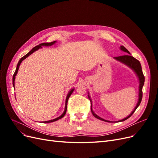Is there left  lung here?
Segmentation results:
<instances>
[{
	"instance_id": "left-lung-1",
	"label": "left lung",
	"mask_w": 158,
	"mask_h": 158,
	"mask_svg": "<svg viewBox=\"0 0 158 158\" xmlns=\"http://www.w3.org/2000/svg\"><path fill=\"white\" fill-rule=\"evenodd\" d=\"M121 49L123 51L127 52V53L128 54H131L129 51L125 48L124 46H121ZM114 59L122 62V63L126 64L127 65H128V66H130V67L133 69L135 71V73H136L137 76H138V78H139L140 80V85H139V99H138V102L136 105V106L135 107V109H134V111L131 113L130 115H128L127 117L123 118V120H121L119 121H124L128 119L129 117H131L132 116V114L135 113V111H136V109L138 108V107L140 106V104L141 103L142 101V87L143 85L144 84V80H145V78H144V74L142 73V66L140 64V61L137 60L136 59H135V57H133L132 56H131L130 55H123V56H116L114 57ZM90 100V102H91V111H92V113L93 114V115L98 119H100V120L103 121H106V122H111V121H106V120H104L103 118L99 117V116H98L97 114H95L94 111H92V102H91V99Z\"/></svg>"
}]
</instances>
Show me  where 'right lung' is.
Here are the masks:
<instances>
[{"instance_id": "right-lung-1", "label": "right lung", "mask_w": 158, "mask_h": 158, "mask_svg": "<svg viewBox=\"0 0 158 158\" xmlns=\"http://www.w3.org/2000/svg\"><path fill=\"white\" fill-rule=\"evenodd\" d=\"M55 42H56V41H52V42H50V43H43V44H40L39 45H37V46L33 47V48L29 52H28V53H27L26 55H24L23 57H22V58L20 59V60H19V62H18V64H17V67H16V71H15V73H14V75H13L12 84H13L14 87V80H15V76H16V74H17V73H18V69H19V66H20V65L21 63L22 62V60H24L26 58H27V57L28 56H30V55L31 53H33V52H34V51H37V49H39L40 48H41L42 46H44H44H50V45H52V44H54ZM73 91H74V89H71V90L70 91V92L69 93V94H68V95H67V97H66V103H65V109H64V113H63V114H62L60 117H57V118L53 119V120H51V121H44V122H43V123H47L54 122V121H57V120H59V119H60V118H63V117L64 116V114H66V109H67V103H68V100H69V97L71 95V94H73Z\"/></svg>"}]
</instances>
